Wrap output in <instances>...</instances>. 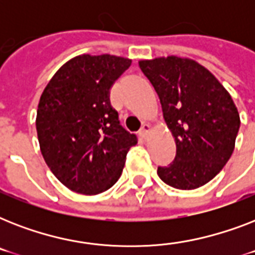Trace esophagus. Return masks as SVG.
Masks as SVG:
<instances>
[{
  "instance_id": "1",
  "label": "esophagus",
  "mask_w": 255,
  "mask_h": 255,
  "mask_svg": "<svg viewBox=\"0 0 255 255\" xmlns=\"http://www.w3.org/2000/svg\"><path fill=\"white\" fill-rule=\"evenodd\" d=\"M149 131H151V126H149L148 123H144L143 127H141V129H140L139 133H140V136L143 137V139H147Z\"/></svg>"
}]
</instances>
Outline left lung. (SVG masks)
Returning <instances> with one entry per match:
<instances>
[{
	"mask_svg": "<svg viewBox=\"0 0 255 255\" xmlns=\"http://www.w3.org/2000/svg\"><path fill=\"white\" fill-rule=\"evenodd\" d=\"M139 66L159 95L176 141V157L157 168L159 177L176 189L205 185L234 151L241 122L232 96L209 70L188 58H155Z\"/></svg>",
	"mask_w": 255,
	"mask_h": 255,
	"instance_id": "1",
	"label": "left lung"
}]
</instances>
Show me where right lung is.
Listing matches in <instances>:
<instances>
[{
    "mask_svg": "<svg viewBox=\"0 0 255 255\" xmlns=\"http://www.w3.org/2000/svg\"><path fill=\"white\" fill-rule=\"evenodd\" d=\"M129 66L128 58L83 54L62 66L42 92L35 122L42 156L77 193L110 189L137 143L110 102L112 85Z\"/></svg>",
    "mask_w": 255,
    "mask_h": 255,
    "instance_id": "right-lung-1",
    "label": "right lung"
}]
</instances>
